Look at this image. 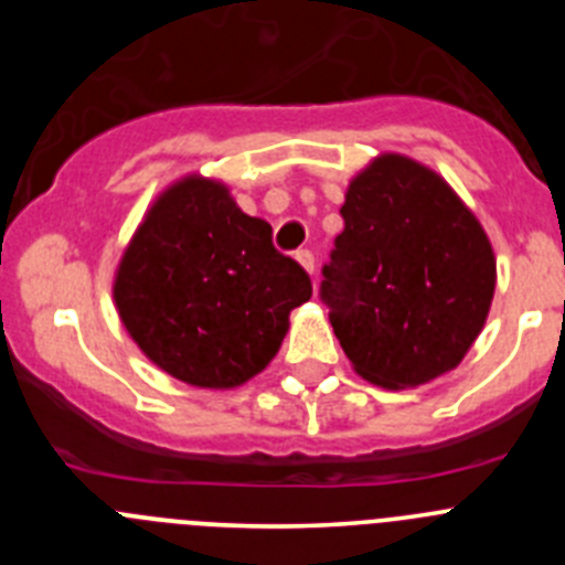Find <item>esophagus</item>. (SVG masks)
I'll return each mask as SVG.
<instances>
[{"label": "esophagus", "mask_w": 565, "mask_h": 565, "mask_svg": "<svg viewBox=\"0 0 565 565\" xmlns=\"http://www.w3.org/2000/svg\"><path fill=\"white\" fill-rule=\"evenodd\" d=\"M294 257H297V263H299V266L306 268V271L311 274V277H313V254L308 252V248H299V252L294 254Z\"/></svg>", "instance_id": "1"}]
</instances>
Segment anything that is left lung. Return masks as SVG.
Returning <instances> with one entry per match:
<instances>
[{
	"instance_id": "1",
	"label": "left lung",
	"mask_w": 565,
	"mask_h": 565,
	"mask_svg": "<svg viewBox=\"0 0 565 565\" xmlns=\"http://www.w3.org/2000/svg\"><path fill=\"white\" fill-rule=\"evenodd\" d=\"M319 297L353 371L387 391L458 367L487 322L495 254L441 174L379 154L344 194Z\"/></svg>"
}]
</instances>
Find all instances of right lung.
<instances>
[{
	"instance_id": "1",
	"label": "right lung",
	"mask_w": 565,
	"mask_h": 565,
	"mask_svg": "<svg viewBox=\"0 0 565 565\" xmlns=\"http://www.w3.org/2000/svg\"><path fill=\"white\" fill-rule=\"evenodd\" d=\"M113 297L132 342L161 371L228 391L277 356L311 279L226 183L186 174L158 194L124 248Z\"/></svg>"
}]
</instances>
